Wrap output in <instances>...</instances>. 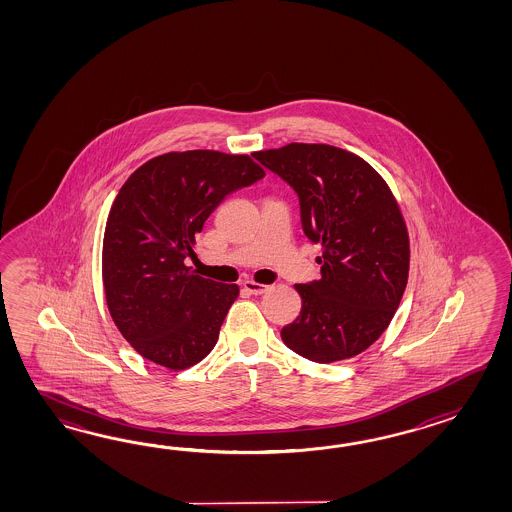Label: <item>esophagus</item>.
Returning a JSON list of instances; mask_svg holds the SVG:
<instances>
[{
  "label": "esophagus",
  "instance_id": "1",
  "mask_svg": "<svg viewBox=\"0 0 512 512\" xmlns=\"http://www.w3.org/2000/svg\"><path fill=\"white\" fill-rule=\"evenodd\" d=\"M243 289H245L247 293L263 294L269 291V285H263V283L256 282H245L243 283Z\"/></svg>",
  "mask_w": 512,
  "mask_h": 512
}]
</instances>
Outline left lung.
Returning <instances> with one entry per match:
<instances>
[{
  "mask_svg": "<svg viewBox=\"0 0 512 512\" xmlns=\"http://www.w3.org/2000/svg\"><path fill=\"white\" fill-rule=\"evenodd\" d=\"M252 155L291 185L305 236L322 245L320 280L294 285L302 311L283 327V344L320 364L359 355L392 322L408 282V230L390 186L359 155L329 144Z\"/></svg>",
  "mask_w": 512,
  "mask_h": 512,
  "instance_id": "8db88e82",
  "label": "left lung"
}]
</instances>
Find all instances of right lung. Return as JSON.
<instances>
[{
	"instance_id": "obj_1",
	"label": "right lung",
	"mask_w": 512,
	"mask_h": 512,
	"mask_svg": "<svg viewBox=\"0 0 512 512\" xmlns=\"http://www.w3.org/2000/svg\"><path fill=\"white\" fill-rule=\"evenodd\" d=\"M249 155L170 152L142 164L109 210L102 282L109 315L144 359L186 370L207 357L240 294L186 267L208 216L225 197L260 181Z\"/></svg>"
}]
</instances>
